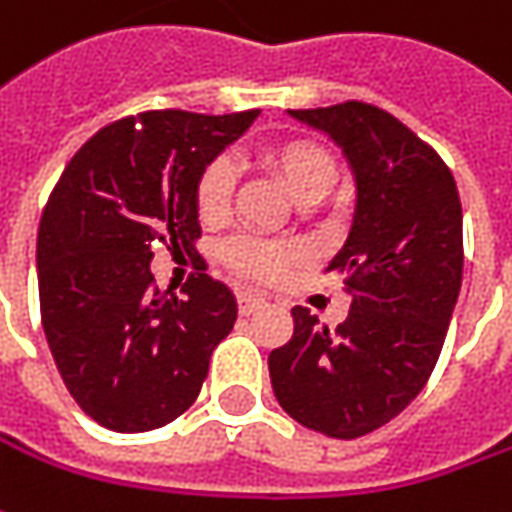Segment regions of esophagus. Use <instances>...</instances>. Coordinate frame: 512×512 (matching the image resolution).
Wrapping results in <instances>:
<instances>
[{
	"label": "esophagus",
	"instance_id": "esophagus-1",
	"mask_svg": "<svg viewBox=\"0 0 512 512\" xmlns=\"http://www.w3.org/2000/svg\"><path fill=\"white\" fill-rule=\"evenodd\" d=\"M266 306V300L260 298V295H252V292H240L237 295V309H240V315H255Z\"/></svg>",
	"mask_w": 512,
	"mask_h": 512
}]
</instances>
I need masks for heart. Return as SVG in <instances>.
Wrapping results in <instances>:
<instances>
[{
	"label": "heart",
	"instance_id": "1",
	"mask_svg": "<svg viewBox=\"0 0 512 512\" xmlns=\"http://www.w3.org/2000/svg\"><path fill=\"white\" fill-rule=\"evenodd\" d=\"M260 163L269 168L300 203L329 197L341 177L335 157L323 145L309 143V140H286V143L266 145V148H260ZM234 183H237V174L226 157H217L200 171L197 186H194V206H197V214L203 223L226 220L229 206H232ZM298 257L300 252L295 246L269 243L260 237H249V234H240L223 246V263L232 272L243 275V278L266 280V283L278 280Z\"/></svg>",
	"mask_w": 512,
	"mask_h": 512
}]
</instances>
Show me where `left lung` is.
<instances>
[{
  "label": "left lung",
  "instance_id": "left-lung-1",
  "mask_svg": "<svg viewBox=\"0 0 512 512\" xmlns=\"http://www.w3.org/2000/svg\"><path fill=\"white\" fill-rule=\"evenodd\" d=\"M329 134L355 177V214L326 272L352 306L335 332L295 306V335L272 349L283 410L329 438H361L424 389L456 309L464 269L453 171L392 114L367 102L289 111Z\"/></svg>",
  "mask_w": 512,
  "mask_h": 512
}]
</instances>
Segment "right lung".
<instances>
[{"instance_id":"obj_1","label":"right lung","mask_w":512,"mask_h":512,"mask_svg":"<svg viewBox=\"0 0 512 512\" xmlns=\"http://www.w3.org/2000/svg\"><path fill=\"white\" fill-rule=\"evenodd\" d=\"M257 111H145L105 125L74 154L36 237L42 329L85 415L114 433L157 430L189 410L209 358L237 321L209 275L183 295L154 286L157 240L194 249L200 171Z\"/></svg>"}]
</instances>
